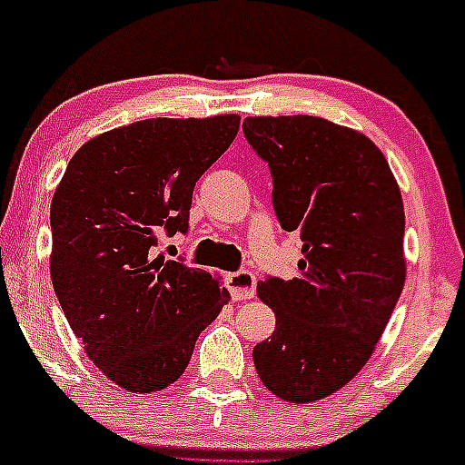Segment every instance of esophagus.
<instances>
[{
  "instance_id": "esophagus-1",
  "label": "esophagus",
  "mask_w": 465,
  "mask_h": 465,
  "mask_svg": "<svg viewBox=\"0 0 465 465\" xmlns=\"http://www.w3.org/2000/svg\"><path fill=\"white\" fill-rule=\"evenodd\" d=\"M228 291H231L232 300H248L255 295L257 289V277L251 271H237L226 275Z\"/></svg>"
}]
</instances>
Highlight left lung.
I'll list each match as a JSON object with an SVG mask.
<instances>
[{"mask_svg": "<svg viewBox=\"0 0 465 465\" xmlns=\"http://www.w3.org/2000/svg\"><path fill=\"white\" fill-rule=\"evenodd\" d=\"M243 136L272 176V208L304 242L298 277L257 293L275 331L252 361L266 390L313 403L365 367L405 284V213L374 143L318 116H252Z\"/></svg>", "mask_w": 465, "mask_h": 465, "instance_id": "8db88e82", "label": "left lung"}]
</instances>
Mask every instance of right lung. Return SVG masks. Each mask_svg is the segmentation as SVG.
Masks as SVG:
<instances>
[{
    "mask_svg": "<svg viewBox=\"0 0 465 465\" xmlns=\"http://www.w3.org/2000/svg\"><path fill=\"white\" fill-rule=\"evenodd\" d=\"M239 116L150 118L84 143L51 203V280L64 318L109 381L165 390L228 302L217 277L156 255L188 232L194 185L231 147Z\"/></svg>",
    "mask_w": 465,
    "mask_h": 465,
    "instance_id": "1",
    "label": "right lung"
}]
</instances>
